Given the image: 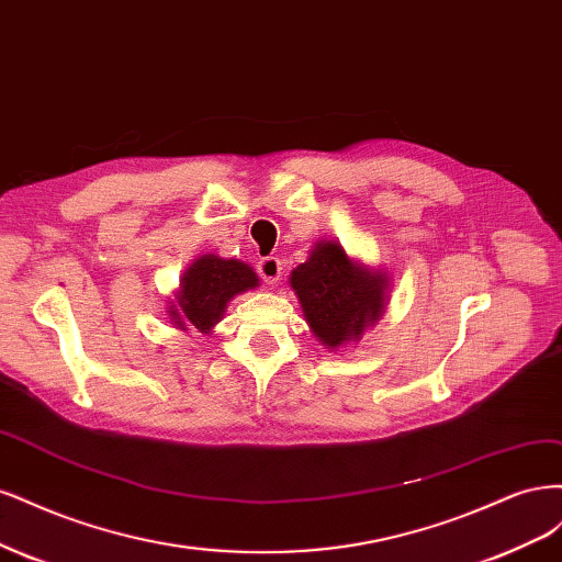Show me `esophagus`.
<instances>
[{
  "label": "esophagus",
  "instance_id": "34e87169",
  "mask_svg": "<svg viewBox=\"0 0 562 562\" xmlns=\"http://www.w3.org/2000/svg\"><path fill=\"white\" fill-rule=\"evenodd\" d=\"M259 276L266 284H278L282 276V261L278 257H266L259 261Z\"/></svg>",
  "mask_w": 562,
  "mask_h": 562
}]
</instances>
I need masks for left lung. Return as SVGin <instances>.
<instances>
[{"label": "left lung", "instance_id": "8db88e82", "mask_svg": "<svg viewBox=\"0 0 562 562\" xmlns=\"http://www.w3.org/2000/svg\"><path fill=\"white\" fill-rule=\"evenodd\" d=\"M387 282V273L350 259L334 240L315 243L311 259L289 278L307 327L331 350L357 342L367 327L383 317Z\"/></svg>", "mask_w": 562, "mask_h": 562}]
</instances>
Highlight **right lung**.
<instances>
[{"instance_id": "add662e5", "label": "right lung", "mask_w": 562, "mask_h": 562, "mask_svg": "<svg viewBox=\"0 0 562 562\" xmlns=\"http://www.w3.org/2000/svg\"><path fill=\"white\" fill-rule=\"evenodd\" d=\"M259 286V278L251 266L238 259H222L214 255L198 257L179 280L168 315L177 329H195L210 334L222 319L226 303L247 289Z\"/></svg>"}]
</instances>
